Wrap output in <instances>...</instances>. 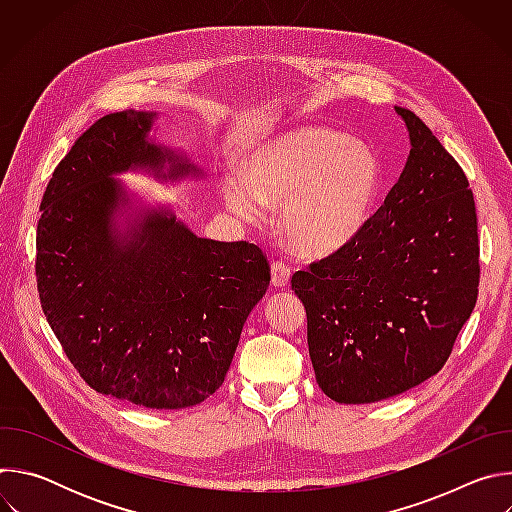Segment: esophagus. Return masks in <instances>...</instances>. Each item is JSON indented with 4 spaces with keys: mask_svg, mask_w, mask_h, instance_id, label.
Wrapping results in <instances>:
<instances>
[{
    "mask_svg": "<svg viewBox=\"0 0 512 512\" xmlns=\"http://www.w3.org/2000/svg\"><path fill=\"white\" fill-rule=\"evenodd\" d=\"M271 283L275 287H281V289H285L289 285V267L285 263L275 261L271 265Z\"/></svg>",
    "mask_w": 512,
    "mask_h": 512,
    "instance_id": "esophagus-1",
    "label": "esophagus"
}]
</instances>
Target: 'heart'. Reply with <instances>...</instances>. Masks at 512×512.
Here are the masks:
<instances>
[{"mask_svg":"<svg viewBox=\"0 0 512 512\" xmlns=\"http://www.w3.org/2000/svg\"><path fill=\"white\" fill-rule=\"evenodd\" d=\"M381 190L373 145L328 127L279 133L245 158L241 176L223 180L225 204L247 221L277 206V229L298 253L332 255L369 221Z\"/></svg>","mask_w":512,"mask_h":512,"instance_id":"obj_1","label":"heart"}]
</instances>
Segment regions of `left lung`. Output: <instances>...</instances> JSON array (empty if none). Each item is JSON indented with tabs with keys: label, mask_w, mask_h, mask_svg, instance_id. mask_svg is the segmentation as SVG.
Masks as SVG:
<instances>
[{
	"label": "left lung",
	"mask_w": 512,
	"mask_h": 512,
	"mask_svg": "<svg viewBox=\"0 0 512 512\" xmlns=\"http://www.w3.org/2000/svg\"><path fill=\"white\" fill-rule=\"evenodd\" d=\"M395 113L411 148L397 184L350 243L291 277L316 381L336 403H377L440 373L478 298L468 178L413 111Z\"/></svg>",
	"instance_id": "left-lung-1"
}]
</instances>
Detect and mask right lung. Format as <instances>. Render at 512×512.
<instances>
[{
  "label": "right lung",
  "mask_w": 512,
  "mask_h": 512,
  "mask_svg": "<svg viewBox=\"0 0 512 512\" xmlns=\"http://www.w3.org/2000/svg\"><path fill=\"white\" fill-rule=\"evenodd\" d=\"M158 119L111 113L75 141L40 204L36 279L44 316L89 387L186 409L225 383L269 265L257 245L198 237L170 202H148L115 178H206L156 139Z\"/></svg>",
  "instance_id": "1"
}]
</instances>
